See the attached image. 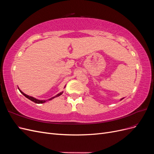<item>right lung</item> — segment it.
Wrapping results in <instances>:
<instances>
[{
  "label": "right lung",
  "mask_w": 154,
  "mask_h": 154,
  "mask_svg": "<svg viewBox=\"0 0 154 154\" xmlns=\"http://www.w3.org/2000/svg\"><path fill=\"white\" fill-rule=\"evenodd\" d=\"M19 91H20V92L22 93V94L23 95H24V96H26V97H27V98H28L29 100H31V101H32L35 102V103H45V101H47V100H37V99L34 98V97H31V96H27V95H26V94H24V92H22L20 90H19ZM62 93H63V92L59 93V94H58L57 96H54V97H51V99H49L48 100H52V99L54 98V97H58V96H60L61 94H62Z\"/></svg>",
  "instance_id": "obj_1"
}]
</instances>
